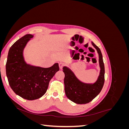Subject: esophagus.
I'll list each match as a JSON object with an SVG mask.
<instances>
[{"mask_svg":"<svg viewBox=\"0 0 129 129\" xmlns=\"http://www.w3.org/2000/svg\"><path fill=\"white\" fill-rule=\"evenodd\" d=\"M58 66H59V68L60 69H62V68H63V66H64V63H62V62H60L59 63H58Z\"/></svg>","mask_w":129,"mask_h":129,"instance_id":"esophagus-1","label":"esophagus"}]
</instances>
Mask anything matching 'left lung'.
Masks as SVG:
<instances>
[{"label": "left lung", "mask_w": 129, "mask_h": 129, "mask_svg": "<svg viewBox=\"0 0 129 129\" xmlns=\"http://www.w3.org/2000/svg\"><path fill=\"white\" fill-rule=\"evenodd\" d=\"M92 45L99 54L100 74L95 82L93 83H84L77 79L75 74L69 68L64 66V91L68 98L76 104H86L91 101L98 95L102 90L104 83V64L103 56L100 49L94 43Z\"/></svg>", "instance_id": "obj_1"}]
</instances>
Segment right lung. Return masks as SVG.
<instances>
[{
    "label": "right lung",
    "mask_w": 129,
    "mask_h": 129,
    "mask_svg": "<svg viewBox=\"0 0 129 129\" xmlns=\"http://www.w3.org/2000/svg\"><path fill=\"white\" fill-rule=\"evenodd\" d=\"M33 37L26 34L11 47L6 64V76L11 88L17 95L28 100H37L44 95L50 80L59 71L58 63L49 68H42L25 61L24 50Z\"/></svg>",
    "instance_id": "add662e5"
}]
</instances>
